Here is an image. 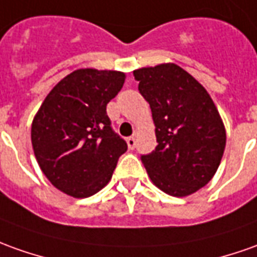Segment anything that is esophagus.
I'll return each instance as SVG.
<instances>
[{
    "instance_id": "34e87169",
    "label": "esophagus",
    "mask_w": 257,
    "mask_h": 257,
    "mask_svg": "<svg viewBox=\"0 0 257 257\" xmlns=\"http://www.w3.org/2000/svg\"><path fill=\"white\" fill-rule=\"evenodd\" d=\"M127 146H128L130 150H134V148H136V139H134V136L127 139Z\"/></svg>"
}]
</instances>
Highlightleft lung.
Masks as SVG:
<instances>
[{
    "instance_id": "1",
    "label": "left lung",
    "mask_w": 257,
    "mask_h": 257,
    "mask_svg": "<svg viewBox=\"0 0 257 257\" xmlns=\"http://www.w3.org/2000/svg\"><path fill=\"white\" fill-rule=\"evenodd\" d=\"M150 103L158 146L141 155L147 172L162 192L183 197L206 186L220 165L225 128L204 86L176 64L133 72Z\"/></svg>"
}]
</instances>
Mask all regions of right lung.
<instances>
[{"mask_svg":"<svg viewBox=\"0 0 257 257\" xmlns=\"http://www.w3.org/2000/svg\"><path fill=\"white\" fill-rule=\"evenodd\" d=\"M120 71L77 70L61 79L35 116L32 146L51 185L77 199L107 185L127 143L111 128L106 106L124 84Z\"/></svg>","mask_w":257,"mask_h":257,"instance_id":"add662e5","label":"right lung"}]
</instances>
